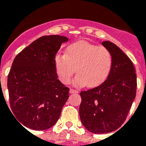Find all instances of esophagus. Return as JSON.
Masks as SVG:
<instances>
[{
    "label": "esophagus",
    "mask_w": 146,
    "mask_h": 146,
    "mask_svg": "<svg viewBox=\"0 0 146 146\" xmlns=\"http://www.w3.org/2000/svg\"><path fill=\"white\" fill-rule=\"evenodd\" d=\"M69 92H70V93H78L79 91L77 90H74V89H70Z\"/></svg>",
    "instance_id": "34e87169"
}]
</instances>
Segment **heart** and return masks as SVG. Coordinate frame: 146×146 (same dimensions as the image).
<instances>
[{
    "instance_id": "heart-1",
    "label": "heart",
    "mask_w": 146,
    "mask_h": 146,
    "mask_svg": "<svg viewBox=\"0 0 146 146\" xmlns=\"http://www.w3.org/2000/svg\"><path fill=\"white\" fill-rule=\"evenodd\" d=\"M111 66V54L107 48L85 41L70 44L65 55L58 54L55 58V67L60 81L69 84L77 72L74 84L78 86L100 85L109 74Z\"/></svg>"
}]
</instances>
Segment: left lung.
<instances>
[{
    "label": "left lung",
    "mask_w": 146,
    "mask_h": 146,
    "mask_svg": "<svg viewBox=\"0 0 146 146\" xmlns=\"http://www.w3.org/2000/svg\"><path fill=\"white\" fill-rule=\"evenodd\" d=\"M112 56V66L105 81L80 92L79 114L82 124L94 133L117 130L125 122L137 92V74L129 57L109 41L102 42Z\"/></svg>",
    "instance_id": "8db88e82"
}]
</instances>
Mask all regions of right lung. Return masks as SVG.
<instances>
[{
  "mask_svg": "<svg viewBox=\"0 0 146 146\" xmlns=\"http://www.w3.org/2000/svg\"><path fill=\"white\" fill-rule=\"evenodd\" d=\"M68 41L62 36H44L23 49L13 60L7 88L11 110L20 125L44 131L60 118L69 97V88L57 79L55 56L61 44Z\"/></svg>",
  "mask_w": 146,
  "mask_h": 146,
  "instance_id": "right-lung-1",
  "label": "right lung"
}]
</instances>
